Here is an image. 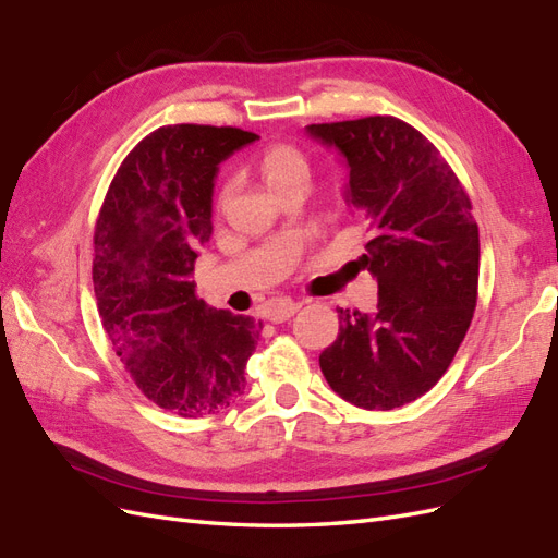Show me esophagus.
<instances>
[{
	"mask_svg": "<svg viewBox=\"0 0 558 558\" xmlns=\"http://www.w3.org/2000/svg\"><path fill=\"white\" fill-rule=\"evenodd\" d=\"M301 307H303V303H295V301H281L279 305H275V307L269 310V315H267V317H269L271 322H277V324H279V322H287V319H291V317L295 315V312L301 310Z\"/></svg>",
	"mask_w": 558,
	"mask_h": 558,
	"instance_id": "34e87169",
	"label": "esophagus"
}]
</instances>
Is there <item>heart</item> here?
Wrapping results in <instances>:
<instances>
[{"instance_id":"heart-1","label":"heart","mask_w":558,"mask_h":558,"mask_svg":"<svg viewBox=\"0 0 558 558\" xmlns=\"http://www.w3.org/2000/svg\"><path fill=\"white\" fill-rule=\"evenodd\" d=\"M260 174L275 194L283 192L298 182H310V158L293 144H271L260 156ZM229 189H222V201L227 198Z\"/></svg>"}]
</instances>
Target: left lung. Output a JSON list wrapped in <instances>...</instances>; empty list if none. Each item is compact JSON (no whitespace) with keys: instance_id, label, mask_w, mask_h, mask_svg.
Wrapping results in <instances>:
<instances>
[{"instance_id":"1","label":"left lung","mask_w":558,"mask_h":558,"mask_svg":"<svg viewBox=\"0 0 558 558\" xmlns=\"http://www.w3.org/2000/svg\"><path fill=\"white\" fill-rule=\"evenodd\" d=\"M348 160L345 201L366 220L362 265L376 312L338 310L319 355L333 392L362 410H396L440 381L478 301L481 241L471 198L424 134L392 116L307 125Z\"/></svg>"}]
</instances>
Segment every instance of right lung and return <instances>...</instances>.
I'll list each match as a JSON object with an SVG mask.
<instances>
[{"label":"right lung","instance_id":"right-lung-1","mask_svg":"<svg viewBox=\"0 0 558 558\" xmlns=\"http://www.w3.org/2000/svg\"><path fill=\"white\" fill-rule=\"evenodd\" d=\"M257 140L239 128L166 125L132 148L94 227L92 281L104 331L132 381L160 410L198 418L243 396L260 324L196 298L213 234V182Z\"/></svg>","mask_w":558,"mask_h":558}]
</instances>
